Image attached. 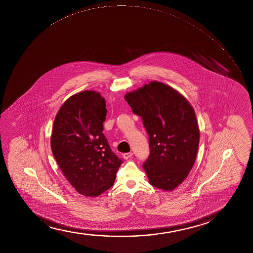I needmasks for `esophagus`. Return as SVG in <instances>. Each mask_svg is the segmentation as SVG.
<instances>
[{
    "label": "esophagus",
    "mask_w": 253,
    "mask_h": 253,
    "mask_svg": "<svg viewBox=\"0 0 253 253\" xmlns=\"http://www.w3.org/2000/svg\"><path fill=\"white\" fill-rule=\"evenodd\" d=\"M132 153H126V154H123V158L125 159V160H127V159H129V158H131V156H132Z\"/></svg>",
    "instance_id": "obj_1"
}]
</instances>
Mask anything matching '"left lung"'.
Wrapping results in <instances>:
<instances>
[{"mask_svg":"<svg viewBox=\"0 0 253 253\" xmlns=\"http://www.w3.org/2000/svg\"><path fill=\"white\" fill-rule=\"evenodd\" d=\"M125 99L148 133L150 154L142 168L149 183L171 192L188 176L198 154L194 109L177 90L157 81L126 93Z\"/></svg>","mask_w":253,"mask_h":253,"instance_id":"8db88e82","label":"left lung"}]
</instances>
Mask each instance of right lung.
<instances>
[{"label":"right lung","instance_id":"1","mask_svg":"<svg viewBox=\"0 0 253 253\" xmlns=\"http://www.w3.org/2000/svg\"><path fill=\"white\" fill-rule=\"evenodd\" d=\"M106 113L105 98L85 90L63 103L53 123V155L67 181L86 197L111 188L122 163L103 134Z\"/></svg>","mask_w":253,"mask_h":253}]
</instances>
